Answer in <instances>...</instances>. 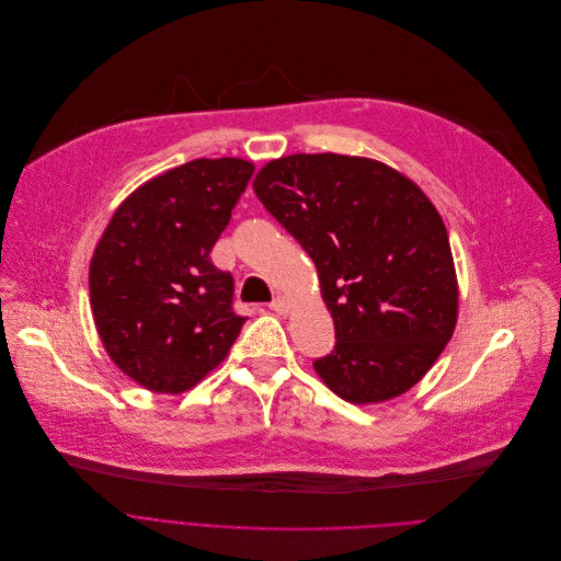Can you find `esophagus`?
<instances>
[{
  "label": "esophagus",
  "instance_id": "obj_1",
  "mask_svg": "<svg viewBox=\"0 0 561 561\" xmlns=\"http://www.w3.org/2000/svg\"><path fill=\"white\" fill-rule=\"evenodd\" d=\"M289 300L285 296H276L272 302H270V309L276 311V313H287L289 311Z\"/></svg>",
  "mask_w": 561,
  "mask_h": 561
}]
</instances>
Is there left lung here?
<instances>
[{
  "instance_id": "obj_1",
  "label": "left lung",
  "mask_w": 561,
  "mask_h": 561,
  "mask_svg": "<svg viewBox=\"0 0 561 561\" xmlns=\"http://www.w3.org/2000/svg\"><path fill=\"white\" fill-rule=\"evenodd\" d=\"M267 211L311 256L335 327L313 363L347 402L409 391L458 322V278L444 220L398 170L365 157L289 154L254 179Z\"/></svg>"
}]
</instances>
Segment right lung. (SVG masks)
Returning a JSON list of instances; mask_svg holds the SVG:
<instances>
[{
  "mask_svg": "<svg viewBox=\"0 0 561 561\" xmlns=\"http://www.w3.org/2000/svg\"><path fill=\"white\" fill-rule=\"evenodd\" d=\"M254 165L194 159L137 187L110 218L90 261L99 339L128 378L183 393L226 360L245 322L234 280L209 252Z\"/></svg>",
  "mask_w": 561,
  "mask_h": 561,
  "instance_id": "1",
  "label": "right lung"
}]
</instances>
